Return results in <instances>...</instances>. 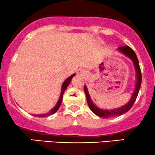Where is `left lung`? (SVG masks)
Segmentation results:
<instances>
[{
	"label": "left lung",
	"mask_w": 155,
	"mask_h": 155,
	"mask_svg": "<svg viewBox=\"0 0 155 155\" xmlns=\"http://www.w3.org/2000/svg\"><path fill=\"white\" fill-rule=\"evenodd\" d=\"M120 53H121L122 54L124 55L126 57H128V58L132 61L134 67L135 69V87L134 90L133 91V94L131 95V99H129L128 102L123 106L117 107V108H114L108 110V109H102L100 107H97L95 104L93 102L92 99H91L90 95H89L88 91H87V86L84 85V91L85 93L86 98H87V102L88 104V106L90 107L91 111L94 114H95L96 115L99 117H104V118H108V117H117V116H120V115L126 113L128 110L131 109V107L133 106L135 100H136L137 97L138 95V93H139L140 89L141 86V82H142V75H141V71L139 65V61H138L136 53L134 52V50L131 48H130L128 46H125V47H120L117 49Z\"/></svg>",
	"instance_id": "8db88e82"
}]
</instances>
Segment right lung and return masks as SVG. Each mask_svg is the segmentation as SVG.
Here are the masks:
<instances>
[{"instance_id":"1","label":"right lung","mask_w":155,"mask_h":155,"mask_svg":"<svg viewBox=\"0 0 155 155\" xmlns=\"http://www.w3.org/2000/svg\"><path fill=\"white\" fill-rule=\"evenodd\" d=\"M76 75V73H73V75H71V76H69V77L68 78V79H66L64 80V82H63L62 85H61V94H60V97L59 99H58V102H57L56 105H55L54 107H53V108L51 109V110H50V111L48 112V113H46V114H33V116H35V117H48V116H50V115L53 114H55L57 110H58V108H59L60 105H61V102H62V98H63V94H64L65 90L67 89V87H68V85L70 84V83L71 82V79H73V76Z\"/></svg>"}]
</instances>
